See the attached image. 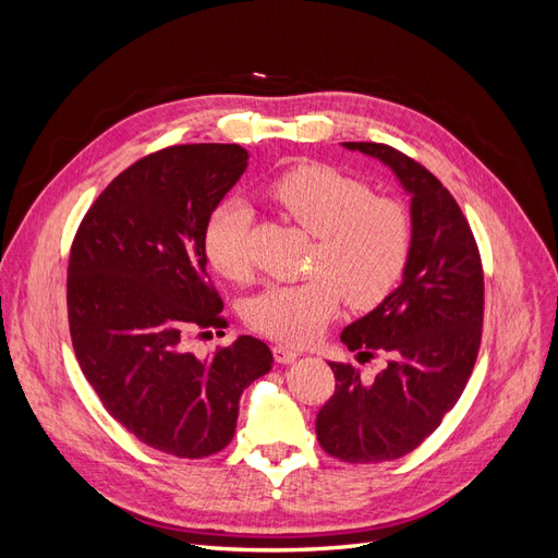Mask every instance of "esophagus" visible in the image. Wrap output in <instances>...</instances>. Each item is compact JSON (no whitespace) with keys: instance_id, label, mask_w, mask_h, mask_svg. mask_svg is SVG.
<instances>
[{"instance_id":"esophagus-1","label":"esophagus","mask_w":558,"mask_h":558,"mask_svg":"<svg viewBox=\"0 0 558 558\" xmlns=\"http://www.w3.org/2000/svg\"><path fill=\"white\" fill-rule=\"evenodd\" d=\"M272 353H275V361L281 363V365H289V363H293V361L300 356V353H298L295 349L286 347V344H275V347H272Z\"/></svg>"}]
</instances>
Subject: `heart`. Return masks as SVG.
<instances>
[{"label": "heart", "mask_w": 558, "mask_h": 558, "mask_svg": "<svg viewBox=\"0 0 558 558\" xmlns=\"http://www.w3.org/2000/svg\"><path fill=\"white\" fill-rule=\"evenodd\" d=\"M269 197L316 238L307 281L269 283L246 302V324L272 340L307 344L340 310H367L396 289L412 248L410 214L398 199L373 195L369 185L335 167L305 162L279 174ZM251 209L226 199L207 223L205 251L228 279H244Z\"/></svg>", "instance_id": "b5f03b06"}]
</instances>
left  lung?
Here are the masks:
<instances>
[{
    "label": "left lung",
    "mask_w": 558,
    "mask_h": 558,
    "mask_svg": "<svg viewBox=\"0 0 558 558\" xmlns=\"http://www.w3.org/2000/svg\"><path fill=\"white\" fill-rule=\"evenodd\" d=\"M342 146L391 167L412 197L402 283L340 337L359 363L381 353L386 367L367 381L328 363L335 393L316 416L318 445L335 459L379 463L416 449L461 398L482 342L484 275L461 207L424 165L386 144Z\"/></svg>",
    "instance_id": "obj_1"
}]
</instances>
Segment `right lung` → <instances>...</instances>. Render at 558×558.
Returning a JSON list of instances; mask_svg holds the SVG:
<instances>
[{
    "instance_id": "add662e5",
    "label": "right lung",
    "mask_w": 558,
    "mask_h": 558,
    "mask_svg": "<svg viewBox=\"0 0 558 558\" xmlns=\"http://www.w3.org/2000/svg\"><path fill=\"white\" fill-rule=\"evenodd\" d=\"M246 160L240 144H183L130 165L83 216L66 267L83 375L118 424L179 459L221 451L244 388L275 363L251 335L209 359L185 347L195 328L228 326L207 275L205 232Z\"/></svg>"
}]
</instances>
